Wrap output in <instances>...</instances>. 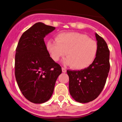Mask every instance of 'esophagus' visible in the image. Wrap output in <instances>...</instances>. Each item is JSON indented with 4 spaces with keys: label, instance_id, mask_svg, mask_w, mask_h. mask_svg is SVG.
<instances>
[{
    "label": "esophagus",
    "instance_id": "1",
    "mask_svg": "<svg viewBox=\"0 0 122 122\" xmlns=\"http://www.w3.org/2000/svg\"><path fill=\"white\" fill-rule=\"evenodd\" d=\"M62 72H63V73H66V69L65 68H63V67L62 68Z\"/></svg>",
    "mask_w": 122,
    "mask_h": 122
}]
</instances>
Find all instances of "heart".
Segmentation results:
<instances>
[{"instance_id":"obj_1","label":"heart","mask_w":122,"mask_h":122,"mask_svg":"<svg viewBox=\"0 0 122 122\" xmlns=\"http://www.w3.org/2000/svg\"><path fill=\"white\" fill-rule=\"evenodd\" d=\"M56 40H49L46 43V49L52 60L58 61L66 54L67 58L63 63L71 65L74 69L89 66L97 54V43L83 33L63 32L58 34Z\"/></svg>"}]
</instances>
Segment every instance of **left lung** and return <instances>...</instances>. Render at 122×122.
<instances>
[{"label": "left lung", "instance_id": "1", "mask_svg": "<svg viewBox=\"0 0 122 122\" xmlns=\"http://www.w3.org/2000/svg\"><path fill=\"white\" fill-rule=\"evenodd\" d=\"M95 36L98 48L93 63L81 70H67L70 93L79 103H89L97 98L105 86L109 72V49L103 38L97 33Z\"/></svg>", "mask_w": 122, "mask_h": 122}]
</instances>
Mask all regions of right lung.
Here are the masks:
<instances>
[{
	"instance_id": "obj_1",
	"label": "right lung",
	"mask_w": 122,
	"mask_h": 122,
	"mask_svg": "<svg viewBox=\"0 0 122 122\" xmlns=\"http://www.w3.org/2000/svg\"><path fill=\"white\" fill-rule=\"evenodd\" d=\"M56 27L37 22L23 33L16 49L15 74L24 97L36 104L48 101L62 68L50 57L44 38Z\"/></svg>"
}]
</instances>
